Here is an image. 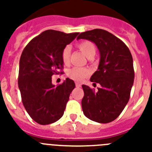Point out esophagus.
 Wrapping results in <instances>:
<instances>
[{
	"mask_svg": "<svg viewBox=\"0 0 152 152\" xmlns=\"http://www.w3.org/2000/svg\"><path fill=\"white\" fill-rule=\"evenodd\" d=\"M76 87H81V83H76Z\"/></svg>",
	"mask_w": 152,
	"mask_h": 152,
	"instance_id": "esophagus-1",
	"label": "esophagus"
}]
</instances>
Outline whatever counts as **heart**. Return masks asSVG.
Returning a JSON list of instances; mask_svg holds the SVG:
<instances>
[{
    "label": "heart",
    "mask_w": 152,
    "mask_h": 152,
    "mask_svg": "<svg viewBox=\"0 0 152 152\" xmlns=\"http://www.w3.org/2000/svg\"><path fill=\"white\" fill-rule=\"evenodd\" d=\"M78 47L87 58L93 57L96 52V46L93 43L85 40L78 44ZM70 56V47H66L61 53V58L64 64H68ZM89 70L84 67H72L67 71V76L76 81H81L89 76Z\"/></svg>",
    "instance_id": "obj_1"
}]
</instances>
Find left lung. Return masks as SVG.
I'll return each instance as SVG.
<instances>
[{"mask_svg":"<svg viewBox=\"0 0 152 152\" xmlns=\"http://www.w3.org/2000/svg\"><path fill=\"white\" fill-rule=\"evenodd\" d=\"M77 39L93 42L100 53L98 69L90 78L91 82L99 83L98 91L82 86L84 115L99 123L113 122L122 113L130 98L134 78L131 53L121 39L102 29L81 33Z\"/></svg>","mask_w":152,"mask_h":152,"instance_id":"obj_1","label":"left lung"}]
</instances>
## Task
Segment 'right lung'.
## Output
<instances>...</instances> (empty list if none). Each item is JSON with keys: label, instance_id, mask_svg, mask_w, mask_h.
<instances>
[{"label": "right lung", "instance_id": "right-lung-1", "mask_svg": "<svg viewBox=\"0 0 152 152\" xmlns=\"http://www.w3.org/2000/svg\"><path fill=\"white\" fill-rule=\"evenodd\" d=\"M78 34L45 30L31 39L21 54L18 86L22 102L29 115L40 125L61 118L75 88L74 81L69 78L55 86L52 76L62 73L59 72L63 68L62 51Z\"/></svg>", "mask_w": 152, "mask_h": 152}]
</instances>
